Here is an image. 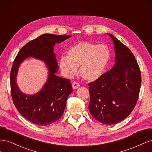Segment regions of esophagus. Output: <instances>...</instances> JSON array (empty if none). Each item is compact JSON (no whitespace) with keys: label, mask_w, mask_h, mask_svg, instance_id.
Here are the masks:
<instances>
[{"label":"esophagus","mask_w":152,"mask_h":152,"mask_svg":"<svg viewBox=\"0 0 152 152\" xmlns=\"http://www.w3.org/2000/svg\"><path fill=\"white\" fill-rule=\"evenodd\" d=\"M72 88H73V89H77V88L80 86V85H79V83H78L77 82L74 81V82L72 83Z\"/></svg>","instance_id":"34e87169"}]
</instances>
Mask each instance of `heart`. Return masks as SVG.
Here are the masks:
<instances>
[{"label":"heart","instance_id":"1","mask_svg":"<svg viewBox=\"0 0 152 152\" xmlns=\"http://www.w3.org/2000/svg\"><path fill=\"white\" fill-rule=\"evenodd\" d=\"M109 48L104 43L96 45L88 41L75 43L60 60V67L66 76L75 74L80 67V75L86 81H93L104 74L110 60Z\"/></svg>","mask_w":152,"mask_h":152}]
</instances>
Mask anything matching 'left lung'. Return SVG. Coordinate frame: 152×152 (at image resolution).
I'll return each instance as SVG.
<instances>
[{
  "label": "left lung",
  "instance_id": "obj_1",
  "mask_svg": "<svg viewBox=\"0 0 152 152\" xmlns=\"http://www.w3.org/2000/svg\"><path fill=\"white\" fill-rule=\"evenodd\" d=\"M115 62L110 70L88 84V109L94 118L112 125L125 119L138 101L141 84V72L133 53L111 34Z\"/></svg>",
  "mask_w": 152,
  "mask_h": 152
}]
</instances>
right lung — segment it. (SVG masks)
Listing matches in <instances>:
<instances>
[{
	"mask_svg": "<svg viewBox=\"0 0 152 152\" xmlns=\"http://www.w3.org/2000/svg\"><path fill=\"white\" fill-rule=\"evenodd\" d=\"M69 37L67 35L43 34L23 47L14 61L10 75L12 101L19 114L33 124H50L59 119L64 111L67 99L72 88L70 80L55 74L58 67L53 47ZM30 56L43 60L50 70L46 84L40 92L33 96L24 94L16 84L19 65Z\"/></svg>",
	"mask_w": 152,
	"mask_h": 152,
	"instance_id": "right-lung-1",
	"label": "right lung"
}]
</instances>
